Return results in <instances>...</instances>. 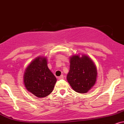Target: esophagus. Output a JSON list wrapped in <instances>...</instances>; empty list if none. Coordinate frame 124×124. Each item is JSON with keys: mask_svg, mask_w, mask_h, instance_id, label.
<instances>
[{"mask_svg": "<svg viewBox=\"0 0 124 124\" xmlns=\"http://www.w3.org/2000/svg\"><path fill=\"white\" fill-rule=\"evenodd\" d=\"M62 79H63V75H61L58 77V80H62Z\"/></svg>", "mask_w": 124, "mask_h": 124, "instance_id": "1", "label": "esophagus"}]
</instances>
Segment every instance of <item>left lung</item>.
Masks as SVG:
<instances>
[{
    "instance_id": "8db88e82",
    "label": "left lung",
    "mask_w": 124,
    "mask_h": 124,
    "mask_svg": "<svg viewBox=\"0 0 124 124\" xmlns=\"http://www.w3.org/2000/svg\"><path fill=\"white\" fill-rule=\"evenodd\" d=\"M97 74L96 66L87 55L70 57V70L66 78L76 92L84 93L90 90L96 83Z\"/></svg>"
}]
</instances>
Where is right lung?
<instances>
[{
	"instance_id": "right-lung-1",
	"label": "right lung",
	"mask_w": 124,
	"mask_h": 124,
	"mask_svg": "<svg viewBox=\"0 0 124 124\" xmlns=\"http://www.w3.org/2000/svg\"><path fill=\"white\" fill-rule=\"evenodd\" d=\"M56 82V77L47 66V58L43 56H39L32 61L23 74L26 89L38 98L50 95Z\"/></svg>"
}]
</instances>
